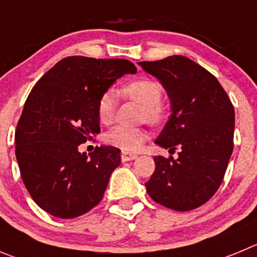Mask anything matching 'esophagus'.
I'll return each mask as SVG.
<instances>
[{
  "instance_id": "obj_1",
  "label": "esophagus",
  "mask_w": 257,
  "mask_h": 257,
  "mask_svg": "<svg viewBox=\"0 0 257 257\" xmlns=\"http://www.w3.org/2000/svg\"><path fill=\"white\" fill-rule=\"evenodd\" d=\"M137 157H138V155H136V153L126 152V151H123V152H121V161L123 162L132 161V160H136Z\"/></svg>"
}]
</instances>
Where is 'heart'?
Returning a JSON list of instances; mask_svg holds the SVG:
<instances>
[{
  "label": "heart",
  "mask_w": 257,
  "mask_h": 257,
  "mask_svg": "<svg viewBox=\"0 0 257 257\" xmlns=\"http://www.w3.org/2000/svg\"><path fill=\"white\" fill-rule=\"evenodd\" d=\"M121 92L131 99L145 105L146 116L152 123H158L164 117V107L161 105L162 87L156 81L141 78L123 86ZM97 117L102 124H109L114 117L115 95L106 91L97 101ZM147 132L142 128L116 125L106 134V142L124 151H137L147 140Z\"/></svg>",
  "instance_id": "1"
}]
</instances>
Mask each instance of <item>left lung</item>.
Masks as SVG:
<instances>
[{"instance_id": "left-lung-1", "label": "left lung", "mask_w": 257, "mask_h": 257, "mask_svg": "<svg viewBox=\"0 0 257 257\" xmlns=\"http://www.w3.org/2000/svg\"><path fill=\"white\" fill-rule=\"evenodd\" d=\"M138 64L162 83L171 101L172 114L155 143L180 148L176 160L156 156L147 193L170 209H195L214 195L226 174L233 151V105L217 78L186 57Z\"/></svg>"}]
</instances>
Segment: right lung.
Returning a JSON list of instances; mask_svg holds the SVG:
<instances>
[{"mask_svg":"<svg viewBox=\"0 0 257 257\" xmlns=\"http://www.w3.org/2000/svg\"><path fill=\"white\" fill-rule=\"evenodd\" d=\"M137 68L126 59L72 56L37 82L24 105L15 133L21 179L33 200L54 217L76 218L99 204L120 150L78 146L100 133L97 101L107 88Z\"/></svg>","mask_w":257,"mask_h":257,"instance_id":"right-lung-1","label":"right lung"}]
</instances>
